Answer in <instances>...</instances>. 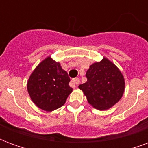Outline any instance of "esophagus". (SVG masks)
Listing matches in <instances>:
<instances>
[{"instance_id":"1","label":"esophagus","mask_w":148,"mask_h":148,"mask_svg":"<svg viewBox=\"0 0 148 148\" xmlns=\"http://www.w3.org/2000/svg\"><path fill=\"white\" fill-rule=\"evenodd\" d=\"M71 83L74 86V87H77L78 86V84L80 83V80H79V78H74L73 80L71 81Z\"/></svg>"}]
</instances>
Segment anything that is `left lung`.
Listing matches in <instances>:
<instances>
[{
  "label": "left lung",
  "instance_id": "1",
  "mask_svg": "<svg viewBox=\"0 0 148 148\" xmlns=\"http://www.w3.org/2000/svg\"><path fill=\"white\" fill-rule=\"evenodd\" d=\"M87 82L79 86L88 102L93 108L105 110L111 108L121 100L124 92V78L116 66L103 58L94 62L87 71Z\"/></svg>",
  "mask_w": 148,
  "mask_h": 148
}]
</instances>
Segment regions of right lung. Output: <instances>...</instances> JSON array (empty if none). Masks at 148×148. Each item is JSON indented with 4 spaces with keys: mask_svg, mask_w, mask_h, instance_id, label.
<instances>
[{
    "mask_svg": "<svg viewBox=\"0 0 148 148\" xmlns=\"http://www.w3.org/2000/svg\"><path fill=\"white\" fill-rule=\"evenodd\" d=\"M70 77L59 62L50 56L39 63L27 81V92L39 109L51 112L66 102L73 89L69 86Z\"/></svg>",
    "mask_w": 148,
    "mask_h": 148,
    "instance_id": "add662e5",
    "label": "right lung"
}]
</instances>
